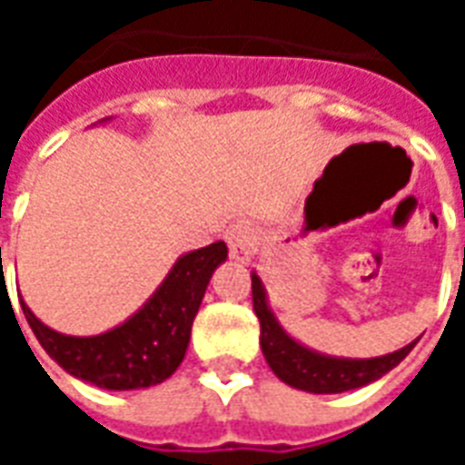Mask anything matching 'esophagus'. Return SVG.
Returning <instances> with one entry per match:
<instances>
[{
  "mask_svg": "<svg viewBox=\"0 0 465 465\" xmlns=\"http://www.w3.org/2000/svg\"><path fill=\"white\" fill-rule=\"evenodd\" d=\"M223 239L229 243L232 259H236V262H249L252 259L253 249H256V232H253L252 223L233 222L223 233Z\"/></svg>",
  "mask_w": 465,
  "mask_h": 465,
  "instance_id": "34e87169",
  "label": "esophagus"
}]
</instances>
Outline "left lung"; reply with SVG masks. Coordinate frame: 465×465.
Returning a JSON list of instances; mask_svg holds the SVG:
<instances>
[{"mask_svg": "<svg viewBox=\"0 0 465 465\" xmlns=\"http://www.w3.org/2000/svg\"><path fill=\"white\" fill-rule=\"evenodd\" d=\"M252 296L253 312L262 323V351L266 356V363L283 383H289L293 389L309 391V393H343V391L361 389L371 381L381 379L391 369H396L401 361L409 356V351L416 346L413 341L401 351H393L379 359L323 356V353H316L299 341H293L292 336L283 331L282 323L276 322V316L269 309L263 283L256 273H252Z\"/></svg>", "mask_w": 465, "mask_h": 465, "instance_id": "obj_1", "label": "left lung"}]
</instances>
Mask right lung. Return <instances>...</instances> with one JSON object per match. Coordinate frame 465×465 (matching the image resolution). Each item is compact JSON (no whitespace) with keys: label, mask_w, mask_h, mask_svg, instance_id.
<instances>
[{"label":"right lung","mask_w":465,"mask_h":465,"mask_svg":"<svg viewBox=\"0 0 465 465\" xmlns=\"http://www.w3.org/2000/svg\"><path fill=\"white\" fill-rule=\"evenodd\" d=\"M226 253L223 242L183 253L129 322L99 336H64L39 322L25 302L22 312L42 349L72 376L109 391L149 389L179 369L203 292Z\"/></svg>","instance_id":"add662e5"}]
</instances>
